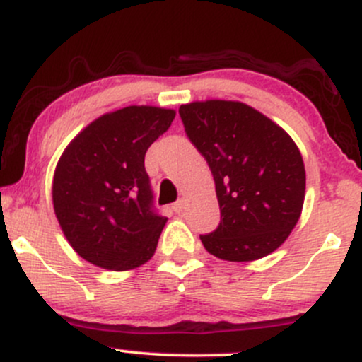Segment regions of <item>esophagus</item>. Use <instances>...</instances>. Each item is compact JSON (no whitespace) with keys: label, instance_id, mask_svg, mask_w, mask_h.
Here are the masks:
<instances>
[{"label":"esophagus","instance_id":"34e87169","mask_svg":"<svg viewBox=\"0 0 362 362\" xmlns=\"http://www.w3.org/2000/svg\"><path fill=\"white\" fill-rule=\"evenodd\" d=\"M172 209L175 211L177 214L184 213V209H185V204H184V201H177V202H173V204H172Z\"/></svg>","mask_w":362,"mask_h":362}]
</instances>
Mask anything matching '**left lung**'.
<instances>
[{"label": "left lung", "mask_w": 362, "mask_h": 362, "mask_svg": "<svg viewBox=\"0 0 362 362\" xmlns=\"http://www.w3.org/2000/svg\"><path fill=\"white\" fill-rule=\"evenodd\" d=\"M185 134L214 177L221 221L201 235L204 248L230 262L262 259L284 243L305 201L300 149L242 102H194L178 109Z\"/></svg>", "instance_id": "left-lung-1"}]
</instances>
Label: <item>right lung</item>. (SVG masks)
I'll list each match as a JSON object with an SVG mask.
<instances>
[{"instance_id":"right-lung-1","label":"right lung","mask_w":362,"mask_h":362,"mask_svg":"<svg viewBox=\"0 0 362 362\" xmlns=\"http://www.w3.org/2000/svg\"><path fill=\"white\" fill-rule=\"evenodd\" d=\"M173 119L170 109L131 105L93 120L64 149L54 173V211L85 260L129 271L153 257L167 218L155 207L144 155Z\"/></svg>"}]
</instances>
